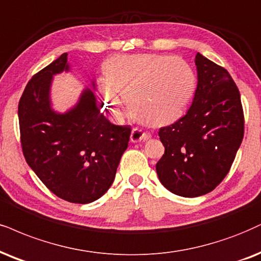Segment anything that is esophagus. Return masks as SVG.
Wrapping results in <instances>:
<instances>
[{
	"instance_id": "esophagus-1",
	"label": "esophagus",
	"mask_w": 261,
	"mask_h": 261,
	"mask_svg": "<svg viewBox=\"0 0 261 261\" xmlns=\"http://www.w3.org/2000/svg\"><path fill=\"white\" fill-rule=\"evenodd\" d=\"M151 136L147 133H144L143 130L139 129V128H133L130 133V141L132 143H139V141L147 140L150 139Z\"/></svg>"
}]
</instances>
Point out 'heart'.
Here are the masks:
<instances>
[{"label": "heart", "mask_w": 261, "mask_h": 261, "mask_svg": "<svg viewBox=\"0 0 261 261\" xmlns=\"http://www.w3.org/2000/svg\"><path fill=\"white\" fill-rule=\"evenodd\" d=\"M102 71L98 89L111 114L121 117L124 98L130 111L152 127L178 120L196 89L194 70L179 57L121 54L109 58Z\"/></svg>", "instance_id": "obj_1"}]
</instances>
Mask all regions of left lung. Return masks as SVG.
<instances>
[{"instance_id":"obj_1","label":"left lung","mask_w":261,"mask_h":261,"mask_svg":"<svg viewBox=\"0 0 261 261\" xmlns=\"http://www.w3.org/2000/svg\"><path fill=\"white\" fill-rule=\"evenodd\" d=\"M197 88L188 112L161 128L160 181L182 197L211 192L231 168L244 133L241 95L230 73L197 53Z\"/></svg>"}]
</instances>
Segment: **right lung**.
Listing matches in <instances>:
<instances>
[{
    "mask_svg": "<svg viewBox=\"0 0 261 261\" xmlns=\"http://www.w3.org/2000/svg\"><path fill=\"white\" fill-rule=\"evenodd\" d=\"M64 71H70L67 53L25 87L18 106L22 153L54 195L72 203H91L114 182L132 129L112 124L89 88L66 112L54 110L50 88L54 76ZM92 86L95 89L94 82Z\"/></svg>",
    "mask_w": 261,
    "mask_h": 261,
    "instance_id": "1",
    "label": "right lung"
}]
</instances>
